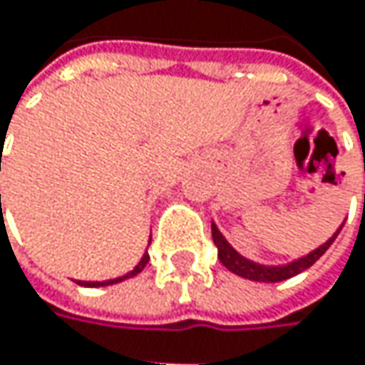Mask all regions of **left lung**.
I'll return each instance as SVG.
<instances>
[{
	"label": "left lung",
	"instance_id": "1",
	"mask_svg": "<svg viewBox=\"0 0 365 365\" xmlns=\"http://www.w3.org/2000/svg\"><path fill=\"white\" fill-rule=\"evenodd\" d=\"M340 230H342V226L334 232V237H331L329 241H326L322 247H317L315 252L307 254L304 257H300V259H294V262H289V264H285V266H264V264H255L252 259L243 257L237 250H232V245H230V243L224 239V235L217 230V226L211 224V235H213V243H215V247H217V257H220V262H222L230 272H235V274H239V277H245V279H252V281H262V283L285 281V279L296 277V274H300L302 270L311 268L322 255L328 252L329 245L334 243V239L338 237Z\"/></svg>",
	"mask_w": 365,
	"mask_h": 365
}]
</instances>
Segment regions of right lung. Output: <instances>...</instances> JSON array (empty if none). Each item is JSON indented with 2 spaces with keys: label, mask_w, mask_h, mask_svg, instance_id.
I'll return each mask as SVG.
<instances>
[{
  "label": "right lung",
  "mask_w": 365,
  "mask_h": 365,
  "mask_svg": "<svg viewBox=\"0 0 365 365\" xmlns=\"http://www.w3.org/2000/svg\"><path fill=\"white\" fill-rule=\"evenodd\" d=\"M1 198V196H0ZM150 262V255H148V252L143 254V257H141V262L130 270V272H126L124 277H118V279H110V281H78V285H86V287H103V285H113V283H120V281H124V279H130V277H135V274H139L143 268H145V264Z\"/></svg>",
  "instance_id": "add662e5"
}]
</instances>
